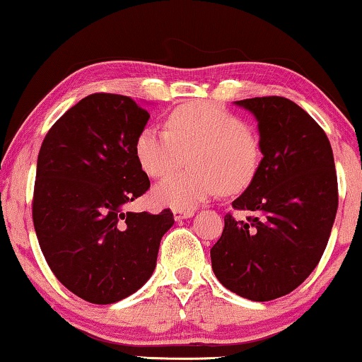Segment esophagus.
<instances>
[{"instance_id": "esophagus-1", "label": "esophagus", "mask_w": 362, "mask_h": 362, "mask_svg": "<svg viewBox=\"0 0 362 362\" xmlns=\"http://www.w3.org/2000/svg\"><path fill=\"white\" fill-rule=\"evenodd\" d=\"M173 214H175V221H182V219H187V217H192L194 216V211H185V209H175L173 211Z\"/></svg>"}]
</instances>
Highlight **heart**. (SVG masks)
<instances>
[{
  "label": "heart",
  "mask_w": 362,
  "mask_h": 362,
  "mask_svg": "<svg viewBox=\"0 0 362 362\" xmlns=\"http://www.w3.org/2000/svg\"><path fill=\"white\" fill-rule=\"evenodd\" d=\"M165 125L141 128L133 145L138 165L151 177L171 175L189 158L191 168L155 187L158 204L191 211L221 189L239 192L254 181L262 145L235 113L212 102H189L173 108Z\"/></svg>",
  "instance_id": "b5f03b06"
}]
</instances>
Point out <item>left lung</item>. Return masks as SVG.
Returning <instances> with one entry per match:
<instances>
[{
	"instance_id": "1",
	"label": "left lung",
	"mask_w": 362,
	"mask_h": 362,
	"mask_svg": "<svg viewBox=\"0 0 362 362\" xmlns=\"http://www.w3.org/2000/svg\"><path fill=\"white\" fill-rule=\"evenodd\" d=\"M259 122L262 158L249 187L232 202L211 249L212 270L227 290L252 301L288 295L323 255L338 211L329 140L303 108L285 97L235 102Z\"/></svg>"
}]
</instances>
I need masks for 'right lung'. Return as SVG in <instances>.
<instances>
[{"label": "right lung", "instance_id": "right-lung-1", "mask_svg": "<svg viewBox=\"0 0 362 362\" xmlns=\"http://www.w3.org/2000/svg\"><path fill=\"white\" fill-rule=\"evenodd\" d=\"M150 113L127 95L98 92L64 113L37 156L33 222L44 259L78 298L115 303L156 267L173 212H123L150 189L133 145Z\"/></svg>", "mask_w": 362, "mask_h": 362}]
</instances>
